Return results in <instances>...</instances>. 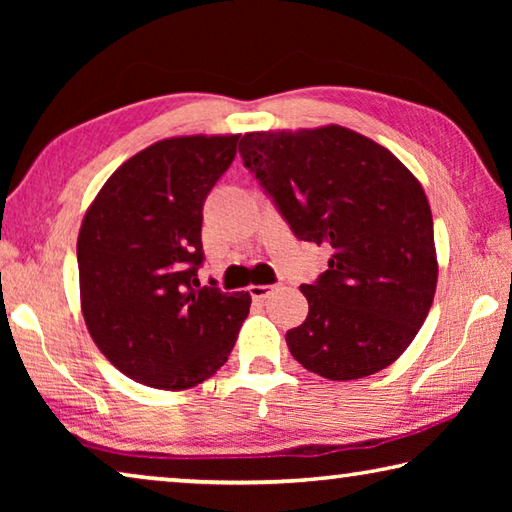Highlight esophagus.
Wrapping results in <instances>:
<instances>
[{"instance_id":"obj_1","label":"esophagus","mask_w":512,"mask_h":512,"mask_svg":"<svg viewBox=\"0 0 512 512\" xmlns=\"http://www.w3.org/2000/svg\"><path fill=\"white\" fill-rule=\"evenodd\" d=\"M277 289H280V284H253L248 291L250 296H253V300H266Z\"/></svg>"}]
</instances>
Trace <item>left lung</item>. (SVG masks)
<instances>
[{
  "mask_svg": "<svg viewBox=\"0 0 512 512\" xmlns=\"http://www.w3.org/2000/svg\"><path fill=\"white\" fill-rule=\"evenodd\" d=\"M239 155L293 235L334 250L327 271L300 287L309 314L287 332L293 359L334 381L391 366L438 282L431 210L413 173L343 126L246 133Z\"/></svg>",
  "mask_w": 512,
  "mask_h": 512,
  "instance_id": "obj_1",
  "label": "left lung"
}]
</instances>
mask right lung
I'll use <instances>...</instances> for the list:
<instances>
[{
  "instance_id": "add662e5",
  "label": "right lung",
  "mask_w": 512,
  "mask_h": 512,
  "mask_svg": "<svg viewBox=\"0 0 512 512\" xmlns=\"http://www.w3.org/2000/svg\"><path fill=\"white\" fill-rule=\"evenodd\" d=\"M237 142L194 135L153 144L112 173L85 214L76 244L85 325L137 384H201L228 361L248 318V293L198 282L203 205Z\"/></svg>"
}]
</instances>
